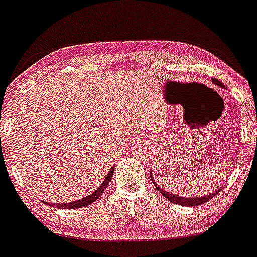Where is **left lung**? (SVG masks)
Wrapping results in <instances>:
<instances>
[{"label": "left lung", "mask_w": 257, "mask_h": 257, "mask_svg": "<svg viewBox=\"0 0 257 257\" xmlns=\"http://www.w3.org/2000/svg\"><path fill=\"white\" fill-rule=\"evenodd\" d=\"M213 83H215L217 86H219V87H225V86L222 85L221 82L218 81V79H214L213 78ZM150 174H152V171H150ZM150 178H152V182L154 183V185L157 187V189H158L159 192L162 193V196L165 198H167L169 201L174 202V204H178V205H183V206H198L201 205V204H205V202H208L210 198L214 197L217 193H218L219 191L214 192V193H210V195L208 196H201V197H179V196H175L172 195V193H170V192L165 191V189L159 188L158 185H157V183L153 180V176L150 175Z\"/></svg>", "instance_id": "1"}]
</instances>
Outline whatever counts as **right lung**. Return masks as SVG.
Masks as SVG:
<instances>
[{
  "label": "right lung",
  "instance_id": "right-lung-1",
  "mask_svg": "<svg viewBox=\"0 0 257 257\" xmlns=\"http://www.w3.org/2000/svg\"><path fill=\"white\" fill-rule=\"evenodd\" d=\"M112 175H113V169L109 170V172L105 176L104 182L102 184L99 185V188L96 189L95 192H92L91 195L86 196V197L81 198V200H77V201H70V202H64V204H57V208L60 209H78V208H85V206L90 205L92 202H95L100 196H102L103 192L105 191V188L108 187L109 180L112 179ZM48 204V202H47Z\"/></svg>",
  "mask_w": 257,
  "mask_h": 257
}]
</instances>
